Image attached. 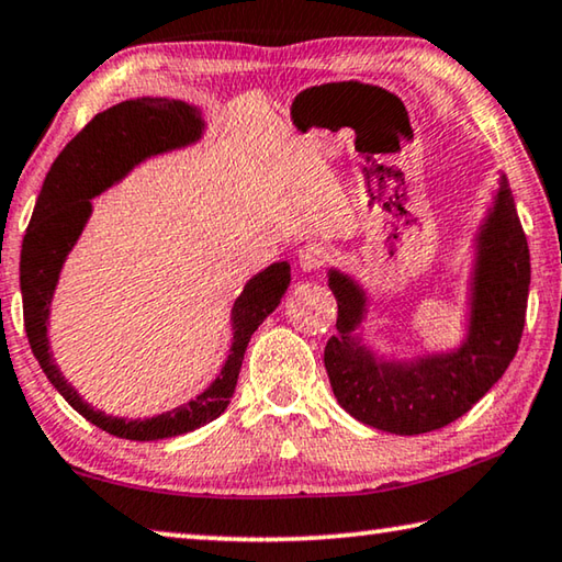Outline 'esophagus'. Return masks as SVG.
Returning <instances> with one entry per match:
<instances>
[{
    "label": "esophagus",
    "instance_id": "esophagus-1",
    "mask_svg": "<svg viewBox=\"0 0 562 562\" xmlns=\"http://www.w3.org/2000/svg\"><path fill=\"white\" fill-rule=\"evenodd\" d=\"M326 263H328V251L323 249L321 244H306V246H303V249L299 251V266H301V271L313 273V271L323 269V266H326Z\"/></svg>",
    "mask_w": 562,
    "mask_h": 562
}]
</instances>
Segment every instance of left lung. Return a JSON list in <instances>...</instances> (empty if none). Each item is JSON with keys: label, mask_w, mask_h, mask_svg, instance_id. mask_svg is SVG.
<instances>
[{"label": "left lung", "mask_w": 562, "mask_h": 562, "mask_svg": "<svg viewBox=\"0 0 562 562\" xmlns=\"http://www.w3.org/2000/svg\"><path fill=\"white\" fill-rule=\"evenodd\" d=\"M338 301V336L326 346L333 395L362 425L392 435H425L451 425L496 385L524 336L530 254L506 175L476 234L469 281V330L459 348L415 360H387L370 350L358 328L368 316L366 289L328 271Z\"/></svg>", "instance_id": "left-lung-1"}]
</instances>
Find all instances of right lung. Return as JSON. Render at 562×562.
I'll list each match as a JSON object with an SVG mask.
<instances>
[{
	"instance_id": "1",
	"label": "right lung",
	"mask_w": 562,
	"mask_h": 562,
	"mask_svg": "<svg viewBox=\"0 0 562 562\" xmlns=\"http://www.w3.org/2000/svg\"><path fill=\"white\" fill-rule=\"evenodd\" d=\"M202 133L204 121L200 108L172 101V98L143 95L98 113L54 160L24 234L19 283H22L24 301V328L34 358L48 382L58 390V395L78 415L121 439L155 441L180 437L220 417L234 395L244 352L254 330L279 306L291 283V266L286 261L271 263L269 269L249 279L241 296L234 301L232 348L222 372L194 400L162 412V415L150 419L105 415L83 402L58 370L52 350H48V311H52L58 273L64 269L66 256L74 249L93 212L91 200L105 192L108 187L121 182L147 157L192 145L200 140Z\"/></svg>"
}]
</instances>
